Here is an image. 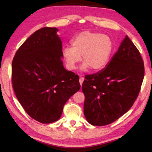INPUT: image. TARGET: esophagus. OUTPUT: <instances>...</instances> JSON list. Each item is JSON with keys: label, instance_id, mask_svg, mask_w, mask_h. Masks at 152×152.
<instances>
[{"label": "esophagus", "instance_id": "1", "mask_svg": "<svg viewBox=\"0 0 152 152\" xmlns=\"http://www.w3.org/2000/svg\"><path fill=\"white\" fill-rule=\"evenodd\" d=\"M84 78L83 77H80V79H79V82H80V85L82 86V83H83V82H84Z\"/></svg>", "mask_w": 152, "mask_h": 152}]
</instances>
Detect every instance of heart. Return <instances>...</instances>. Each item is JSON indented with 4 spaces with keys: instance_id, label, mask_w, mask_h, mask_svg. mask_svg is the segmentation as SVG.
Listing matches in <instances>:
<instances>
[{
    "instance_id": "obj_1",
    "label": "heart",
    "mask_w": 152,
    "mask_h": 152,
    "mask_svg": "<svg viewBox=\"0 0 152 152\" xmlns=\"http://www.w3.org/2000/svg\"><path fill=\"white\" fill-rule=\"evenodd\" d=\"M70 43L71 47L67 46L61 51V56L69 70H74L81 60L84 62L82 70L89 68L95 72L102 70L109 64L114 48L109 36L91 31L78 33Z\"/></svg>"
}]
</instances>
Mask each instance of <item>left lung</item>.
Returning <instances> with one entry per match:
<instances>
[{"label":"left lung","mask_w":152,"mask_h":152,"mask_svg":"<svg viewBox=\"0 0 152 152\" xmlns=\"http://www.w3.org/2000/svg\"><path fill=\"white\" fill-rule=\"evenodd\" d=\"M144 64L127 35L106 68L86 75L82 84L84 114L90 124H110L127 113L140 93Z\"/></svg>","instance_id":"1"}]
</instances>
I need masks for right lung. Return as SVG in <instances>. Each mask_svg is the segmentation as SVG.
<instances>
[{
  "label": "right lung",
  "mask_w": 152,
  "mask_h": 152,
  "mask_svg": "<svg viewBox=\"0 0 152 152\" xmlns=\"http://www.w3.org/2000/svg\"><path fill=\"white\" fill-rule=\"evenodd\" d=\"M56 27L36 31L18 49L12 62V88L28 115L42 123L60 119L68 99L80 88L79 77L64 68Z\"/></svg>",
  "instance_id": "1"
}]
</instances>
